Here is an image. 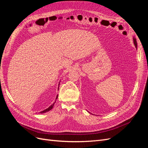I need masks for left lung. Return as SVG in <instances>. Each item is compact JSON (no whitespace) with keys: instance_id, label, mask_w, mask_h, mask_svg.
<instances>
[{"instance_id":"1","label":"left lung","mask_w":148,"mask_h":148,"mask_svg":"<svg viewBox=\"0 0 148 148\" xmlns=\"http://www.w3.org/2000/svg\"><path fill=\"white\" fill-rule=\"evenodd\" d=\"M133 42H134V44H135V47H136V49L137 48V42H136V39H135L133 38Z\"/></svg>"}]
</instances>
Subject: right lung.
Listing matches in <instances>:
<instances>
[{"mask_svg":"<svg viewBox=\"0 0 148 148\" xmlns=\"http://www.w3.org/2000/svg\"><path fill=\"white\" fill-rule=\"evenodd\" d=\"M57 97H58V96H57V97H56V99H57ZM54 106V103H53V104H52L50 107H49L47 109H45L44 110H43V111H41V112L40 113H45V112H48V111H49L50 110H51L52 108H53V106Z\"/></svg>","mask_w":148,"mask_h":148,"instance_id":"1","label":"right lung"}]
</instances>
